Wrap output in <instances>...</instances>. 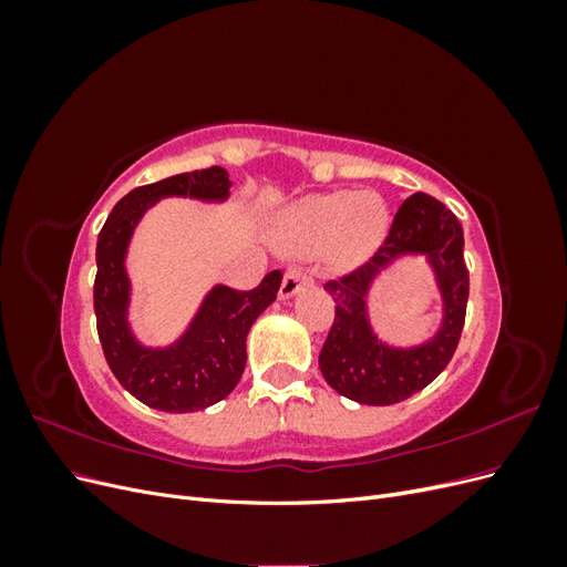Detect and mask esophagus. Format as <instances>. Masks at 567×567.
Listing matches in <instances>:
<instances>
[{
    "label": "esophagus",
    "mask_w": 567,
    "mask_h": 567,
    "mask_svg": "<svg viewBox=\"0 0 567 567\" xmlns=\"http://www.w3.org/2000/svg\"><path fill=\"white\" fill-rule=\"evenodd\" d=\"M310 284H312V277H310V274H307L302 267H290V269L286 271V277H284L279 296H281L284 300H286V298H293L302 286H310Z\"/></svg>",
    "instance_id": "1"
}]
</instances>
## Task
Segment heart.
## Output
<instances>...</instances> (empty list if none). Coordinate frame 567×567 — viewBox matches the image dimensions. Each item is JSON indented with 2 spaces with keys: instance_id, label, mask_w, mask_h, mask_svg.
I'll use <instances>...</instances> for the list:
<instances>
[{
  "instance_id": "heart-1",
  "label": "heart",
  "mask_w": 567,
  "mask_h": 567,
  "mask_svg": "<svg viewBox=\"0 0 567 567\" xmlns=\"http://www.w3.org/2000/svg\"><path fill=\"white\" fill-rule=\"evenodd\" d=\"M388 227V210L381 196L371 192L312 194L290 205L284 215V244L290 250L329 246L338 262L359 260Z\"/></svg>"
}]
</instances>
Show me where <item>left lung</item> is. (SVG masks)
<instances>
[{
  "instance_id": "8db88e82",
  "label": "left lung",
  "mask_w": 567,
  "mask_h": 567,
  "mask_svg": "<svg viewBox=\"0 0 567 567\" xmlns=\"http://www.w3.org/2000/svg\"><path fill=\"white\" fill-rule=\"evenodd\" d=\"M402 254L426 255L443 296L439 333L414 349H394L379 341L365 312L370 284ZM323 288L336 302V319L319 354L326 383L359 404H398L433 383L458 346L468 302L461 221L433 196L423 192L409 196L371 260L346 277L326 281Z\"/></svg>"
}]
</instances>
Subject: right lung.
I'll list each match as a JSON object with an SVG mask.
<instances>
[{"label":"right lung","instance_id":"1","mask_svg":"<svg viewBox=\"0 0 567 567\" xmlns=\"http://www.w3.org/2000/svg\"><path fill=\"white\" fill-rule=\"evenodd\" d=\"M229 186L227 169L217 165L140 186L115 205L99 234L94 312L101 348L120 385L151 409L188 414L225 400L246 369L252 321L277 300L284 274L274 269L252 290L215 286L173 346L146 348L130 329L125 257L144 213L165 196L227 200Z\"/></svg>","mask_w":567,"mask_h":567}]
</instances>
